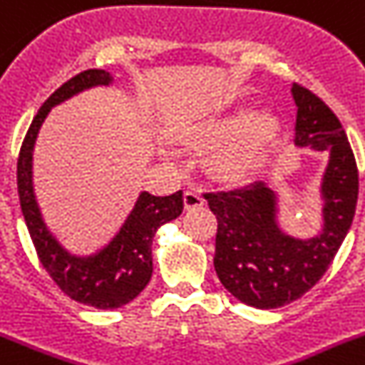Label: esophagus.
Returning <instances> with one entry per match:
<instances>
[{
	"label": "esophagus",
	"instance_id": "esophagus-1",
	"mask_svg": "<svg viewBox=\"0 0 365 365\" xmlns=\"http://www.w3.org/2000/svg\"><path fill=\"white\" fill-rule=\"evenodd\" d=\"M204 197H202L200 192L195 191H185L183 192V206L185 210H197V207L204 206Z\"/></svg>",
	"mask_w": 365,
	"mask_h": 365
}]
</instances>
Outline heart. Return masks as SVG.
<instances>
[{"label":"heart","instance_id":"obj_1","mask_svg":"<svg viewBox=\"0 0 365 365\" xmlns=\"http://www.w3.org/2000/svg\"><path fill=\"white\" fill-rule=\"evenodd\" d=\"M192 145L217 148L210 159L215 180L230 185L250 182L271 161L282 140V120L271 109L252 106L211 113L189 125Z\"/></svg>","mask_w":365,"mask_h":365}]
</instances>
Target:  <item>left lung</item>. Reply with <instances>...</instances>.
Wrapping results in <instances>:
<instances>
[{
    "label": "left lung",
    "mask_w": 365,
    "mask_h": 365,
    "mask_svg": "<svg viewBox=\"0 0 365 365\" xmlns=\"http://www.w3.org/2000/svg\"><path fill=\"white\" fill-rule=\"evenodd\" d=\"M292 94L295 146L329 155L319 183V232L304 240L287 234L277 192L265 182L206 195L217 215V277L237 301L259 310L289 304L321 280L353 225L358 200L356 161L338 116L301 85L293 83Z\"/></svg>",
    "instance_id": "obj_1"
}]
</instances>
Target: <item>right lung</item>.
<instances>
[{
  "mask_svg": "<svg viewBox=\"0 0 365 365\" xmlns=\"http://www.w3.org/2000/svg\"><path fill=\"white\" fill-rule=\"evenodd\" d=\"M106 70H85L61 85L33 118L18 158V195L27 230L36 254L53 282L70 299L98 310H115L139 295L152 278V241L159 226L167 225L183 211V192L154 197L143 191L122 226L103 247L93 254L70 252L53 235L35 195L33 183V152L46 116L55 106L94 87L113 85Z\"/></svg>",
  "mask_w": 365,
  "mask_h": 365,
  "instance_id": "1",
  "label": "right lung"
}]
</instances>
